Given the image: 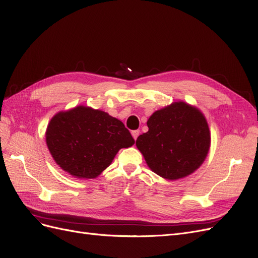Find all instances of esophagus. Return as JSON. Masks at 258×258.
Wrapping results in <instances>:
<instances>
[{
	"label": "esophagus",
	"mask_w": 258,
	"mask_h": 258,
	"mask_svg": "<svg viewBox=\"0 0 258 258\" xmlns=\"http://www.w3.org/2000/svg\"><path fill=\"white\" fill-rule=\"evenodd\" d=\"M131 135H132V137H134L135 140H137L138 137H139V135H140V131H139V130H134V131L131 132Z\"/></svg>",
	"instance_id": "1"
}]
</instances>
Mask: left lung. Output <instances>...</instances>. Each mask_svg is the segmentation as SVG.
<instances>
[{"instance_id": "obj_1", "label": "left lung", "mask_w": 258, "mask_h": 258, "mask_svg": "<svg viewBox=\"0 0 258 258\" xmlns=\"http://www.w3.org/2000/svg\"><path fill=\"white\" fill-rule=\"evenodd\" d=\"M148 131L136 145L150 169L173 181L195 172L209 153L211 136L205 115L183 101L156 111Z\"/></svg>"}]
</instances>
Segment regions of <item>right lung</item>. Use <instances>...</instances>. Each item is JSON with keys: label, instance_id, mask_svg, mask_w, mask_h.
I'll use <instances>...</instances> for the list:
<instances>
[{"label": "right lung", "instance_id": "obj_1", "mask_svg": "<svg viewBox=\"0 0 258 258\" xmlns=\"http://www.w3.org/2000/svg\"><path fill=\"white\" fill-rule=\"evenodd\" d=\"M46 144L57 165L77 178H95L120 148L135 144L124 124L88 106L59 112L46 130Z\"/></svg>", "mask_w": 258, "mask_h": 258}]
</instances>
